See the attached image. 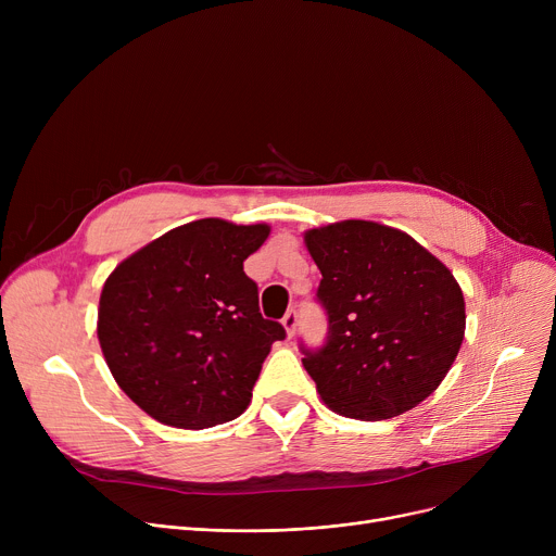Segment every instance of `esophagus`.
I'll list each match as a JSON object with an SVG mask.
<instances>
[{
    "mask_svg": "<svg viewBox=\"0 0 556 556\" xmlns=\"http://www.w3.org/2000/svg\"><path fill=\"white\" fill-rule=\"evenodd\" d=\"M281 325H283V329H286L288 338H293V336H295V331H298V311H295V308H290V311L283 315Z\"/></svg>",
    "mask_w": 556,
    "mask_h": 556,
    "instance_id": "34e87169",
    "label": "esophagus"
}]
</instances>
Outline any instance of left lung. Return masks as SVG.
<instances>
[{
	"instance_id": "8db88e82",
	"label": "left lung",
	"mask_w": 556,
	"mask_h": 556,
	"mask_svg": "<svg viewBox=\"0 0 556 556\" xmlns=\"http://www.w3.org/2000/svg\"><path fill=\"white\" fill-rule=\"evenodd\" d=\"M327 340L302 363L338 415L378 421L430 396L464 340V295L451 270L405 231L344 220L306 231Z\"/></svg>"
}]
</instances>
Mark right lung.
Masks as SVG:
<instances>
[{"instance_id": "1", "label": "right lung", "mask_w": 556, "mask_h": 556, "mask_svg": "<svg viewBox=\"0 0 556 556\" xmlns=\"http://www.w3.org/2000/svg\"><path fill=\"white\" fill-rule=\"evenodd\" d=\"M268 225L202 218L114 268L99 302V342L119 388L153 419L187 430L237 419L286 329L258 313L243 261Z\"/></svg>"}]
</instances>
